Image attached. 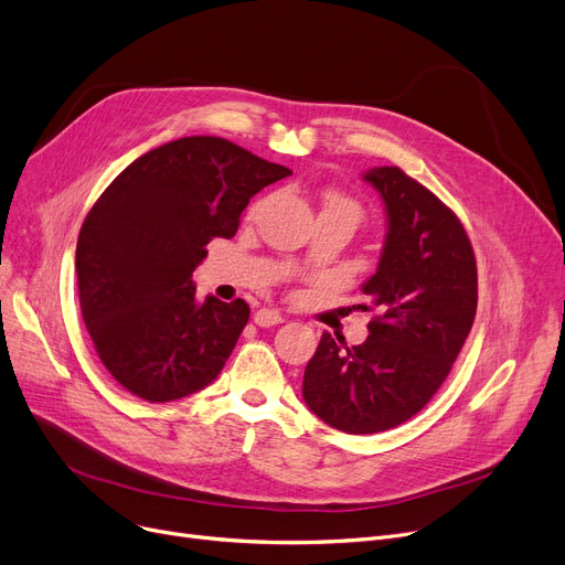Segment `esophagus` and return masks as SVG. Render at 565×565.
I'll return each mask as SVG.
<instances>
[{"instance_id":"34e87169","label":"esophagus","mask_w":565,"mask_h":565,"mask_svg":"<svg viewBox=\"0 0 565 565\" xmlns=\"http://www.w3.org/2000/svg\"><path fill=\"white\" fill-rule=\"evenodd\" d=\"M254 322L258 328H275V324L284 322V316L277 309H258L254 313Z\"/></svg>"}]
</instances>
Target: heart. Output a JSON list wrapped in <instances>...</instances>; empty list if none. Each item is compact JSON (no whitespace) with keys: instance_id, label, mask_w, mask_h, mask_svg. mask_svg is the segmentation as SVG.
<instances>
[{"instance_id":"1","label":"heart","mask_w":565,"mask_h":565,"mask_svg":"<svg viewBox=\"0 0 565 565\" xmlns=\"http://www.w3.org/2000/svg\"><path fill=\"white\" fill-rule=\"evenodd\" d=\"M328 207H339V211H345V213H350L354 220H360V207H358V203H352V201L345 199V196L334 194V196L330 199Z\"/></svg>"}]
</instances>
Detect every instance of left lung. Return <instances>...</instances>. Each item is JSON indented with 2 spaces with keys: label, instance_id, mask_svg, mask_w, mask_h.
<instances>
[{
  "label": "left lung",
  "instance_id": "obj_1",
  "mask_svg": "<svg viewBox=\"0 0 565 565\" xmlns=\"http://www.w3.org/2000/svg\"><path fill=\"white\" fill-rule=\"evenodd\" d=\"M362 178L387 220L377 267L362 284L380 316L360 345L322 332L302 382L316 417L350 435L390 430L433 398L479 300L477 260L449 207L398 167H373Z\"/></svg>",
  "mask_w": 565,
  "mask_h": 565
}]
</instances>
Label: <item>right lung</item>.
<instances>
[{"instance_id": "1", "label": "right lung", "mask_w": 565, "mask_h": 565, "mask_svg": "<svg viewBox=\"0 0 565 565\" xmlns=\"http://www.w3.org/2000/svg\"><path fill=\"white\" fill-rule=\"evenodd\" d=\"M222 137L143 153L88 211L75 252L79 307L111 377L148 403L201 392L249 320L245 300H196L192 273L233 237L249 199L290 175Z\"/></svg>"}]
</instances>
